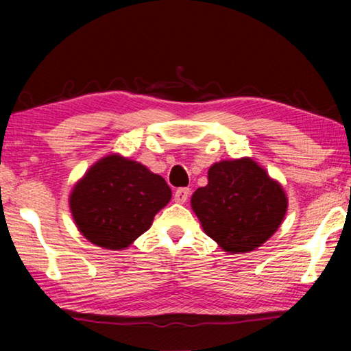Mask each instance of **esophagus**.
<instances>
[{"mask_svg":"<svg viewBox=\"0 0 351 351\" xmlns=\"http://www.w3.org/2000/svg\"><path fill=\"white\" fill-rule=\"evenodd\" d=\"M189 195H190V190H189V189H186V187L178 189L176 192H175V203L184 204V203H186V201H187Z\"/></svg>","mask_w":351,"mask_h":351,"instance_id":"obj_1","label":"esophagus"}]
</instances>
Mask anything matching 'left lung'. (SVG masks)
I'll return each instance as SVG.
<instances>
[{
  "label": "left lung",
  "mask_w": 351,
  "mask_h": 351,
  "mask_svg": "<svg viewBox=\"0 0 351 351\" xmlns=\"http://www.w3.org/2000/svg\"><path fill=\"white\" fill-rule=\"evenodd\" d=\"M190 206L206 235L224 252L246 254L277 232L288 197L252 158L224 159L210 165L207 186L195 190Z\"/></svg>",
  "instance_id": "obj_1"
}]
</instances>
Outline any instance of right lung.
<instances>
[{"instance_id":"1","label":"right lung","mask_w":351,"mask_h":351,"mask_svg":"<svg viewBox=\"0 0 351 351\" xmlns=\"http://www.w3.org/2000/svg\"><path fill=\"white\" fill-rule=\"evenodd\" d=\"M170 199L171 190L162 176L112 153L94 162L74 184L69 209L88 241L122 251L150 229L154 215Z\"/></svg>"}]
</instances>
